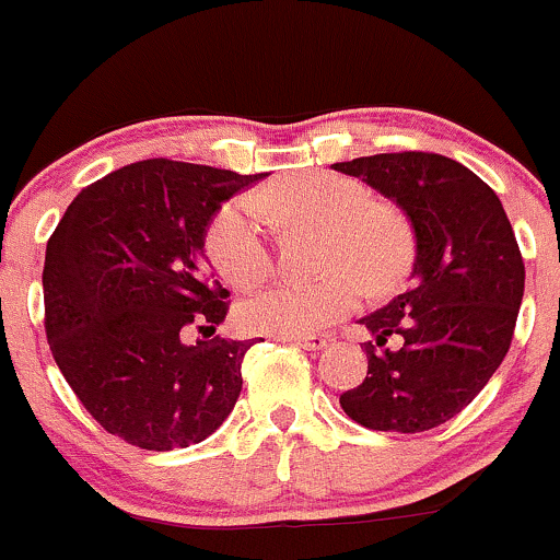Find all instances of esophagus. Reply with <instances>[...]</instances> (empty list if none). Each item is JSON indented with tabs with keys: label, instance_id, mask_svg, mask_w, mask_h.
Masks as SVG:
<instances>
[{
	"label": "esophagus",
	"instance_id": "esophagus-1",
	"mask_svg": "<svg viewBox=\"0 0 560 560\" xmlns=\"http://www.w3.org/2000/svg\"><path fill=\"white\" fill-rule=\"evenodd\" d=\"M287 340L294 342V346L305 348V350H324V348H327V337H322V335H308V337H287Z\"/></svg>",
	"mask_w": 560,
	"mask_h": 560
}]
</instances>
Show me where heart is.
<instances>
[{"label":"heart","mask_w":560,"mask_h":560,"mask_svg":"<svg viewBox=\"0 0 560 560\" xmlns=\"http://www.w3.org/2000/svg\"><path fill=\"white\" fill-rule=\"evenodd\" d=\"M260 212L287 229H324L322 270L313 281H281L238 308L244 329L276 337H308L361 305L364 290H396L415 260V231L390 201L370 199L364 183L340 172H298L252 199H231L207 229V257L236 290L262 284L273 252Z\"/></svg>","instance_id":"1"}]
</instances>
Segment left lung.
I'll return each mask as SVG.
<instances>
[{
    "mask_svg": "<svg viewBox=\"0 0 560 560\" xmlns=\"http://www.w3.org/2000/svg\"><path fill=\"white\" fill-rule=\"evenodd\" d=\"M409 218V290L361 318L364 383L340 396L350 420L422 433L459 415L500 370L524 300V260L502 201L441 153L404 151L331 164Z\"/></svg>",
    "mask_w": 560,
    "mask_h": 560,
    "instance_id": "8db88e82",
    "label": "left lung"
}]
</instances>
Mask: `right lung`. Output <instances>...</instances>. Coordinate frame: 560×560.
<instances>
[{
    "label": "right lung",
    "mask_w": 560,
    "mask_h": 560,
    "mask_svg": "<svg viewBox=\"0 0 560 560\" xmlns=\"http://www.w3.org/2000/svg\"><path fill=\"white\" fill-rule=\"evenodd\" d=\"M260 175L145 159L71 201L47 242L45 329L55 364L108 433L151 452L199 444L242 393L255 340L188 342L225 322L205 266L214 212Z\"/></svg>",
    "instance_id": "1"
}]
</instances>
